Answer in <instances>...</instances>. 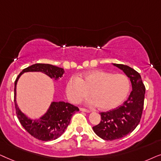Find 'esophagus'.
Instances as JSON below:
<instances>
[{
	"label": "esophagus",
	"mask_w": 161,
	"mask_h": 161,
	"mask_svg": "<svg viewBox=\"0 0 161 161\" xmlns=\"http://www.w3.org/2000/svg\"><path fill=\"white\" fill-rule=\"evenodd\" d=\"M80 110L82 111V112H85V113H90L91 111L89 110H87V109H85V108H80Z\"/></svg>",
	"instance_id": "esophagus-1"
}]
</instances>
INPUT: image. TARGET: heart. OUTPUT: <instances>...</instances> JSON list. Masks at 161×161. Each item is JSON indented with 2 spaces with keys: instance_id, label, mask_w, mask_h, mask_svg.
<instances>
[{
  "instance_id": "obj_1",
  "label": "heart",
  "mask_w": 161,
  "mask_h": 161,
  "mask_svg": "<svg viewBox=\"0 0 161 161\" xmlns=\"http://www.w3.org/2000/svg\"><path fill=\"white\" fill-rule=\"evenodd\" d=\"M130 89V82L126 75L96 69L70 78L65 91L68 99L74 103L81 102L91 92V104L101 110L108 111L121 105Z\"/></svg>"
}]
</instances>
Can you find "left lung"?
<instances>
[{
  "label": "left lung",
  "instance_id": "1",
  "mask_svg": "<svg viewBox=\"0 0 161 161\" xmlns=\"http://www.w3.org/2000/svg\"><path fill=\"white\" fill-rule=\"evenodd\" d=\"M113 65L130 78L132 91L121 106L108 112L100 113L102 120L98 125L93 127V130L98 137L106 141L121 138L136 129L141 119L145 95V86L136 70L122 64Z\"/></svg>",
  "mask_w": 161,
  "mask_h": 161
}]
</instances>
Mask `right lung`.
Here are the masks:
<instances>
[{"instance_id": "1", "label": "right lung", "mask_w": 161, "mask_h": 161, "mask_svg": "<svg viewBox=\"0 0 161 161\" xmlns=\"http://www.w3.org/2000/svg\"><path fill=\"white\" fill-rule=\"evenodd\" d=\"M27 72H40L51 79L57 81L63 76L65 70L63 68L50 64L37 63L22 70L14 82V104L16 114L21 125L30 135L38 140L49 141L58 138L65 131L69 125L73 115L79 109L68 102H52L46 113L38 119H31L18 108L16 102V87L21 75Z\"/></svg>"}]
</instances>
